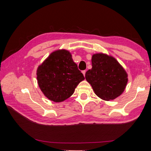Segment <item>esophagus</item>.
I'll return each instance as SVG.
<instances>
[{"mask_svg": "<svg viewBox=\"0 0 151 151\" xmlns=\"http://www.w3.org/2000/svg\"><path fill=\"white\" fill-rule=\"evenodd\" d=\"M86 71L85 70H82V73L83 75H84V76H85V75H86Z\"/></svg>", "mask_w": 151, "mask_h": 151, "instance_id": "34e87169", "label": "esophagus"}]
</instances>
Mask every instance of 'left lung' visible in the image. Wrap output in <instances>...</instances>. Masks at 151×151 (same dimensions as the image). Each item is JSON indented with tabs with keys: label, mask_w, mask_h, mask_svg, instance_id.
Instances as JSON below:
<instances>
[{
	"label": "left lung",
	"mask_w": 151,
	"mask_h": 151,
	"mask_svg": "<svg viewBox=\"0 0 151 151\" xmlns=\"http://www.w3.org/2000/svg\"><path fill=\"white\" fill-rule=\"evenodd\" d=\"M91 63L92 68L86 73L85 77L99 98L114 100L123 93L128 75L115 58L103 53L94 54Z\"/></svg>",
	"instance_id": "8db88e82"
}]
</instances>
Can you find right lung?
I'll use <instances>...</instances> for the list:
<instances>
[{
  "label": "right lung",
  "instance_id": "right-lung-1",
  "mask_svg": "<svg viewBox=\"0 0 151 151\" xmlns=\"http://www.w3.org/2000/svg\"><path fill=\"white\" fill-rule=\"evenodd\" d=\"M37 80L44 95L50 101L60 102L71 96L76 86L85 79L73 62L69 51H54L38 66Z\"/></svg>",
  "mask_w": 151,
  "mask_h": 151
}]
</instances>
